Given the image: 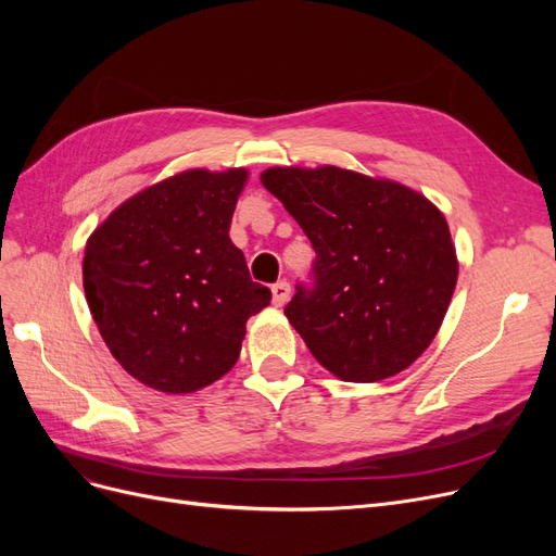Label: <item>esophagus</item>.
<instances>
[{"instance_id":"34e87169","label":"esophagus","mask_w":556,"mask_h":556,"mask_svg":"<svg viewBox=\"0 0 556 556\" xmlns=\"http://www.w3.org/2000/svg\"><path fill=\"white\" fill-rule=\"evenodd\" d=\"M271 296H274V306H278V308L288 304V299H290V282H285V280L276 282L274 288H271Z\"/></svg>"}]
</instances>
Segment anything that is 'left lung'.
<instances>
[{"mask_svg":"<svg viewBox=\"0 0 556 556\" xmlns=\"http://www.w3.org/2000/svg\"><path fill=\"white\" fill-rule=\"evenodd\" d=\"M262 185L315 250L313 288L285 306L327 371L345 382L392 378L439 333L459 262L445 215L390 178L341 166H274Z\"/></svg>","mask_w":556,"mask_h":556,"instance_id":"obj_1","label":"left lung"}]
</instances>
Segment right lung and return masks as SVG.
Here are the masks:
<instances>
[{
  "instance_id": "1",
  "label": "right lung",
  "mask_w": 556,
  "mask_h": 556,
  "mask_svg": "<svg viewBox=\"0 0 556 556\" xmlns=\"http://www.w3.org/2000/svg\"><path fill=\"white\" fill-rule=\"evenodd\" d=\"M245 169H188L123 201L86 243L83 290L111 355L139 382L190 394L241 355L271 301L229 225Z\"/></svg>"
}]
</instances>
